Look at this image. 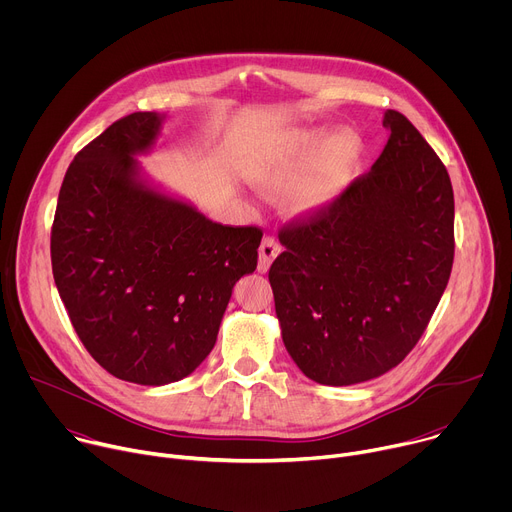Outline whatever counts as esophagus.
Instances as JSON below:
<instances>
[{
  "mask_svg": "<svg viewBox=\"0 0 512 512\" xmlns=\"http://www.w3.org/2000/svg\"><path fill=\"white\" fill-rule=\"evenodd\" d=\"M279 253H281V245L273 237H265L259 247V271L265 273Z\"/></svg>",
  "mask_w": 512,
  "mask_h": 512,
  "instance_id": "1",
  "label": "esophagus"
}]
</instances>
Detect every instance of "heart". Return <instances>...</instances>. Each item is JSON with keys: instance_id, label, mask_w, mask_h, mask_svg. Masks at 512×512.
Segmentation results:
<instances>
[{"instance_id": "b5f03b06", "label": "heart", "mask_w": 512, "mask_h": 512, "mask_svg": "<svg viewBox=\"0 0 512 512\" xmlns=\"http://www.w3.org/2000/svg\"><path fill=\"white\" fill-rule=\"evenodd\" d=\"M364 154L360 133L350 127H316L298 133L255 172L253 182L269 192H287V210L314 216L332 208L346 192Z\"/></svg>"}]
</instances>
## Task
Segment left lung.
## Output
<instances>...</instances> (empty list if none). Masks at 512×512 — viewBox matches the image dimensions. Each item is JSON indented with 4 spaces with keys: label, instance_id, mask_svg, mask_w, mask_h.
Returning <instances> with one entry per match:
<instances>
[{
    "label": "left lung",
    "instance_id": "obj_1",
    "mask_svg": "<svg viewBox=\"0 0 512 512\" xmlns=\"http://www.w3.org/2000/svg\"><path fill=\"white\" fill-rule=\"evenodd\" d=\"M371 172L279 233L269 269L281 338L300 371L330 387L377 379L413 350L454 263L446 166L399 111Z\"/></svg>",
    "mask_w": 512,
    "mask_h": 512
}]
</instances>
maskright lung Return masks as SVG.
I'll list each match as a JSON object with an SVG mask.
<instances>
[{
  "label": "right lung",
  "mask_w": 512,
  "mask_h": 512,
  "mask_svg": "<svg viewBox=\"0 0 512 512\" xmlns=\"http://www.w3.org/2000/svg\"><path fill=\"white\" fill-rule=\"evenodd\" d=\"M164 115L109 125L66 170L50 257L72 328L121 381L162 387L210 354L235 283L257 267L261 229L212 223L158 188L150 154Z\"/></svg>",
  "instance_id": "obj_1"
}]
</instances>
